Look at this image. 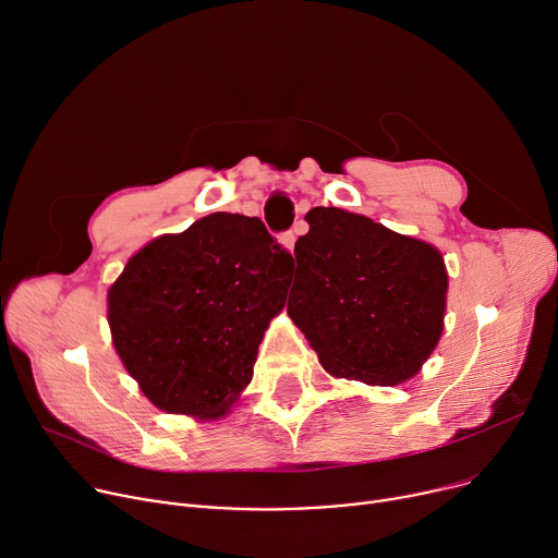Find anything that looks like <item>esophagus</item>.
I'll return each instance as SVG.
<instances>
[{"label":"esophagus","instance_id":"34e87169","mask_svg":"<svg viewBox=\"0 0 558 558\" xmlns=\"http://www.w3.org/2000/svg\"><path fill=\"white\" fill-rule=\"evenodd\" d=\"M280 244L287 248V251H293V244H295V233L289 231V233H282L280 235Z\"/></svg>","mask_w":558,"mask_h":558}]
</instances>
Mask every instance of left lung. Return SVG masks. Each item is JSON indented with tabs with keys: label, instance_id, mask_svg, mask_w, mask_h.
<instances>
[{
	"label": "left lung",
	"instance_id": "8db88e82",
	"mask_svg": "<svg viewBox=\"0 0 558 558\" xmlns=\"http://www.w3.org/2000/svg\"><path fill=\"white\" fill-rule=\"evenodd\" d=\"M305 219L287 314L325 373L367 386L413 379L444 331L441 251L343 208L316 206Z\"/></svg>",
	"mask_w": 558,
	"mask_h": 558
}]
</instances>
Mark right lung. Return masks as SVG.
I'll return each mask as SVG.
<instances>
[{
	"label": "right lung",
	"mask_w": 558,
	"mask_h": 558,
	"mask_svg": "<svg viewBox=\"0 0 558 558\" xmlns=\"http://www.w3.org/2000/svg\"><path fill=\"white\" fill-rule=\"evenodd\" d=\"M293 257L257 217L210 213L141 246L107 289L111 343L159 411L227 417L284 310Z\"/></svg>",
	"instance_id": "right-lung-1"
}]
</instances>
